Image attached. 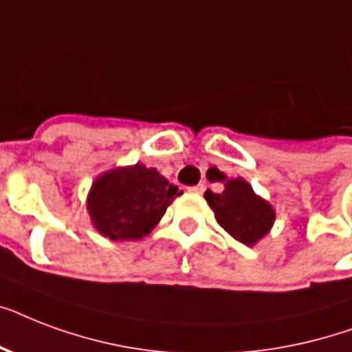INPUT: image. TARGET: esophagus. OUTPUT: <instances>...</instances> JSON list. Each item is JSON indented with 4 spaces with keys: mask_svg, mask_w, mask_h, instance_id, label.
<instances>
[{
    "mask_svg": "<svg viewBox=\"0 0 352 352\" xmlns=\"http://www.w3.org/2000/svg\"><path fill=\"white\" fill-rule=\"evenodd\" d=\"M204 190H206V186H204V184H197V186L190 188V192L195 193V195H201V193H204Z\"/></svg>",
    "mask_w": 352,
    "mask_h": 352,
    "instance_id": "obj_1",
    "label": "esophagus"
}]
</instances>
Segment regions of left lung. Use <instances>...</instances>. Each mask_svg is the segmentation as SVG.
Segmentation results:
<instances>
[{
	"instance_id": "1",
	"label": "left lung",
	"mask_w": 352,
	"mask_h": 352,
	"mask_svg": "<svg viewBox=\"0 0 352 352\" xmlns=\"http://www.w3.org/2000/svg\"><path fill=\"white\" fill-rule=\"evenodd\" d=\"M210 173V171H208ZM212 182H223L225 190L219 193L206 190L204 199L214 210L215 219L234 239L252 246L270 232L276 219V212L270 204L256 195L245 179H228L219 170L208 177Z\"/></svg>"
}]
</instances>
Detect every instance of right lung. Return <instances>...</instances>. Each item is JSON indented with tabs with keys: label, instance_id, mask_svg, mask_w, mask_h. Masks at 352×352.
I'll return each mask as SVG.
<instances>
[{
	"label": "right lung",
	"instance_id": "add662e5",
	"mask_svg": "<svg viewBox=\"0 0 352 352\" xmlns=\"http://www.w3.org/2000/svg\"><path fill=\"white\" fill-rule=\"evenodd\" d=\"M181 193L155 168L144 164L115 168L96 177L87 195V212L104 237L142 239Z\"/></svg>",
	"mask_w": 352,
	"mask_h": 352
}]
</instances>
